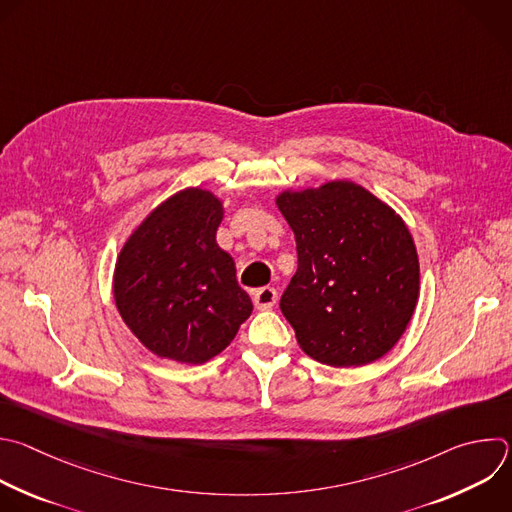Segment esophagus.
Instances as JSON below:
<instances>
[{"label": "esophagus", "mask_w": 512, "mask_h": 512, "mask_svg": "<svg viewBox=\"0 0 512 512\" xmlns=\"http://www.w3.org/2000/svg\"><path fill=\"white\" fill-rule=\"evenodd\" d=\"M253 303L257 309H271L277 303V291L273 287H261L253 291Z\"/></svg>", "instance_id": "obj_1"}]
</instances>
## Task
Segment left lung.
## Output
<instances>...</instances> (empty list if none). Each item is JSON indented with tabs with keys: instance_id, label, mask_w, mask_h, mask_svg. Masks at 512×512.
Instances as JSON below:
<instances>
[{
	"instance_id": "left-lung-1",
	"label": "left lung",
	"mask_w": 512,
	"mask_h": 512,
	"mask_svg": "<svg viewBox=\"0 0 512 512\" xmlns=\"http://www.w3.org/2000/svg\"><path fill=\"white\" fill-rule=\"evenodd\" d=\"M275 205L297 243V271L281 311L299 348L333 368L384 358L420 295L418 251L404 219L348 179L285 189Z\"/></svg>"
}]
</instances>
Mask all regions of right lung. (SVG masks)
<instances>
[{"label":"right lung","instance_id":"right-lung-1","mask_svg":"<svg viewBox=\"0 0 512 512\" xmlns=\"http://www.w3.org/2000/svg\"><path fill=\"white\" fill-rule=\"evenodd\" d=\"M223 217L213 191L187 187L154 207L118 253L116 309L156 358L205 364L233 342L253 311L233 257L217 245Z\"/></svg>","mask_w":512,"mask_h":512}]
</instances>
